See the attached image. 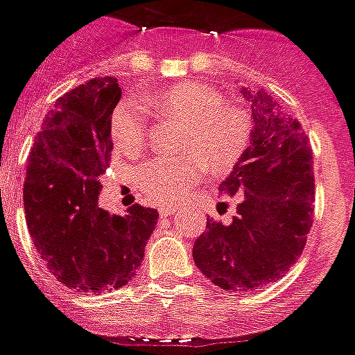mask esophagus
I'll list each match as a JSON object with an SVG mask.
<instances>
[{"label": "esophagus", "mask_w": 355, "mask_h": 355, "mask_svg": "<svg viewBox=\"0 0 355 355\" xmlns=\"http://www.w3.org/2000/svg\"><path fill=\"white\" fill-rule=\"evenodd\" d=\"M178 211V205H164V207L159 209V216L161 218H166V216H172Z\"/></svg>", "instance_id": "1"}]
</instances>
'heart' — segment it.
I'll list each match as a JSON object with an SVG mask.
<instances>
[{
    "mask_svg": "<svg viewBox=\"0 0 355 355\" xmlns=\"http://www.w3.org/2000/svg\"><path fill=\"white\" fill-rule=\"evenodd\" d=\"M144 107L164 116L187 122L181 157H157L137 170V189L150 203L174 202L189 185L200 180L205 164L213 172H227L241 161L252 133V120L244 109L226 103L213 90L196 83L144 96ZM111 135L125 153H139L146 142L144 109L122 103L112 112Z\"/></svg>",
    "mask_w": 355,
    "mask_h": 355,
    "instance_id": "heart-1",
    "label": "heart"
}]
</instances>
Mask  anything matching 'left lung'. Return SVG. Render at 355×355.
Segmentation results:
<instances>
[{"instance_id":"obj_1","label":"left lung","mask_w":355,"mask_h":355,"mask_svg":"<svg viewBox=\"0 0 355 355\" xmlns=\"http://www.w3.org/2000/svg\"><path fill=\"white\" fill-rule=\"evenodd\" d=\"M252 109L246 152L222 191H241L237 216L207 218L192 246L194 263L224 291H254L276 282L302 255L313 226L311 148L300 123L266 90L239 89Z\"/></svg>"}]
</instances>
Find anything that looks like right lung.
<instances>
[{
  "mask_svg": "<svg viewBox=\"0 0 355 355\" xmlns=\"http://www.w3.org/2000/svg\"><path fill=\"white\" fill-rule=\"evenodd\" d=\"M120 96L116 79L101 78L59 98L27 161L24 207L35 248L49 272L79 293L133 279L157 224V209L139 203L123 216L98 207Z\"/></svg>",
  "mask_w": 355,
  "mask_h": 355,
  "instance_id": "add662e5",
  "label": "right lung"
}]
</instances>
